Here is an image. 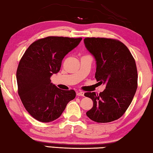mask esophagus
Listing matches in <instances>:
<instances>
[{"label": "esophagus", "instance_id": "obj_1", "mask_svg": "<svg viewBox=\"0 0 153 153\" xmlns=\"http://www.w3.org/2000/svg\"><path fill=\"white\" fill-rule=\"evenodd\" d=\"M76 95L78 96H84V92L83 91H78L76 93Z\"/></svg>", "mask_w": 153, "mask_h": 153}]
</instances>
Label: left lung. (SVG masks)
Returning a JSON list of instances; mask_svg holds the SVG:
<instances>
[{"label":"left lung","instance_id":"8db88e82","mask_svg":"<svg viewBox=\"0 0 153 153\" xmlns=\"http://www.w3.org/2000/svg\"><path fill=\"white\" fill-rule=\"evenodd\" d=\"M84 44L95 58L96 80L106 84V88L100 94H84L93 102L87 116L102 123L118 120L130 105L137 89L134 58L128 48L118 39L86 37Z\"/></svg>","mask_w":153,"mask_h":153}]
</instances>
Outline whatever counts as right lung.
<instances>
[{"instance_id": "right-lung-1", "label": "right lung", "mask_w": 153, "mask_h": 153, "mask_svg": "<svg viewBox=\"0 0 153 153\" xmlns=\"http://www.w3.org/2000/svg\"><path fill=\"white\" fill-rule=\"evenodd\" d=\"M81 39L57 36L39 39L21 58L16 70L18 94L27 111L37 120H55L76 97L74 90L58 88L50 78L59 72L63 58Z\"/></svg>"}]
</instances>
